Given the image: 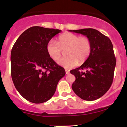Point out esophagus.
<instances>
[{
  "mask_svg": "<svg viewBox=\"0 0 127 127\" xmlns=\"http://www.w3.org/2000/svg\"><path fill=\"white\" fill-rule=\"evenodd\" d=\"M65 72H66V74H69L70 73V72H69V70H67V69H65Z\"/></svg>",
  "mask_w": 127,
  "mask_h": 127,
  "instance_id": "obj_1",
  "label": "esophagus"
}]
</instances>
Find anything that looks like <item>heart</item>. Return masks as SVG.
<instances>
[{
  "label": "heart",
  "mask_w": 127,
  "mask_h": 127,
  "mask_svg": "<svg viewBox=\"0 0 127 127\" xmlns=\"http://www.w3.org/2000/svg\"><path fill=\"white\" fill-rule=\"evenodd\" d=\"M66 48L68 56L62 58L58 64L65 68L69 69L76 66L79 61L83 63L87 60L91 51V43L86 36L66 33L59 36L58 43L50 40L46 47L47 54L54 61L60 60L63 50Z\"/></svg>",
  "instance_id": "b5f03b06"
}]
</instances>
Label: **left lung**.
I'll return each mask as SVG.
<instances>
[{"label": "left lung", "instance_id": "left-lung-1", "mask_svg": "<svg viewBox=\"0 0 127 127\" xmlns=\"http://www.w3.org/2000/svg\"><path fill=\"white\" fill-rule=\"evenodd\" d=\"M86 36L91 43V51L80 66L70 70L76 77L72 88L82 99L96 100L106 94L113 80L116 59L110 39L93 28L69 30ZM85 69L86 72L80 70Z\"/></svg>", "mask_w": 127, "mask_h": 127}]
</instances>
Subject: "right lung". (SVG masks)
Masks as SVG:
<instances>
[{
  "label": "right lung",
  "instance_id": "1",
  "mask_svg": "<svg viewBox=\"0 0 127 127\" xmlns=\"http://www.w3.org/2000/svg\"><path fill=\"white\" fill-rule=\"evenodd\" d=\"M60 32V29L31 27L12 48V80L18 93L29 102L41 103L49 100L65 75V69L50 58L46 50L50 40Z\"/></svg>",
  "mask_w": 127,
  "mask_h": 127
}]
</instances>
